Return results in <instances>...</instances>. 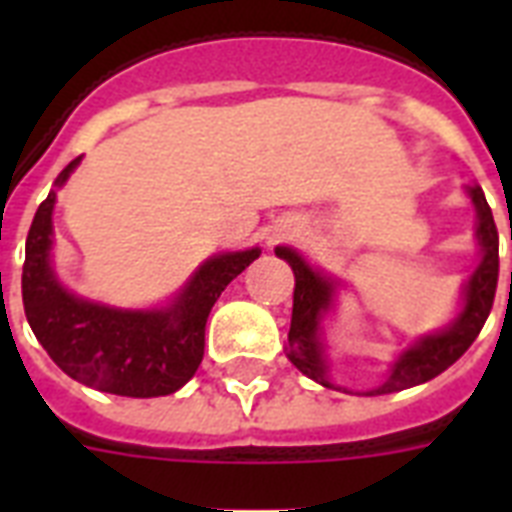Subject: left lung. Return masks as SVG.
<instances>
[{
  "mask_svg": "<svg viewBox=\"0 0 512 512\" xmlns=\"http://www.w3.org/2000/svg\"><path fill=\"white\" fill-rule=\"evenodd\" d=\"M468 193L476 204V239L478 247H481V263L462 289L460 316L436 335L420 337L412 348H406L398 356L396 364L390 366V374L382 380L380 388L369 390V396L396 393V390L414 388V385H422V382L438 377L473 345V340L489 319L494 292H497V279H500V236H497L492 207L486 204L484 191L473 185V188H468ZM276 255L287 260L295 271V303H292L287 358L305 377L321 382L324 388H332V382L327 380L329 364L327 356H324V342H321V319L332 311L337 281L313 271L295 249L276 247Z\"/></svg>",
  "mask_w": 512,
  "mask_h": 512,
  "instance_id": "1",
  "label": "left lung"
}]
</instances>
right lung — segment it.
I'll list each match as a JSON object with an SVG mask.
<instances>
[{"mask_svg": "<svg viewBox=\"0 0 512 512\" xmlns=\"http://www.w3.org/2000/svg\"><path fill=\"white\" fill-rule=\"evenodd\" d=\"M82 156L55 180L66 183ZM55 191L39 204L26 239L23 308L36 340L55 364L82 385L130 398L170 396L191 380L204 358V327L217 297L260 249L209 257L172 305L159 311H122L90 303L60 287L52 271Z\"/></svg>", "mask_w": 512, "mask_h": 512, "instance_id": "add662e5", "label": "right lung"}]
</instances>
